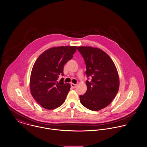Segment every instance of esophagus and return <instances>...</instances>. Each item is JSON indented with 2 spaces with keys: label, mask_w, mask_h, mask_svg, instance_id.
Masks as SVG:
<instances>
[{
  "label": "esophagus",
  "mask_w": 147,
  "mask_h": 147,
  "mask_svg": "<svg viewBox=\"0 0 147 147\" xmlns=\"http://www.w3.org/2000/svg\"><path fill=\"white\" fill-rule=\"evenodd\" d=\"M71 87L73 88H75L77 87V84H74V83H71Z\"/></svg>",
  "instance_id": "esophagus-1"
}]
</instances>
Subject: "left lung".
Listing matches in <instances>:
<instances>
[{
    "mask_svg": "<svg viewBox=\"0 0 147 147\" xmlns=\"http://www.w3.org/2000/svg\"><path fill=\"white\" fill-rule=\"evenodd\" d=\"M86 65L87 90L80 95V101L86 108L98 111L111 104L119 86L118 72L111 57L101 49L78 47Z\"/></svg>",
    "mask_w": 147,
    "mask_h": 147,
    "instance_id": "obj_1",
    "label": "left lung"
}]
</instances>
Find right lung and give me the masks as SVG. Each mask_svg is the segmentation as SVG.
Here are the masks:
<instances>
[{
	"mask_svg": "<svg viewBox=\"0 0 147 147\" xmlns=\"http://www.w3.org/2000/svg\"><path fill=\"white\" fill-rule=\"evenodd\" d=\"M77 47L51 48L43 52L35 62L30 76V92L43 108L54 109L65 102L70 85L57 80L59 75L63 76L64 65L73 58Z\"/></svg>",
	"mask_w": 147,
	"mask_h": 147,
	"instance_id": "right-lung-1",
	"label": "right lung"
}]
</instances>
